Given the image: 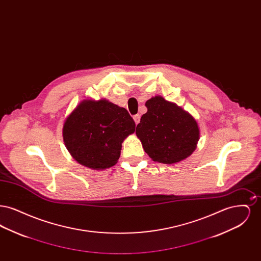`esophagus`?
<instances>
[{
	"instance_id": "esophagus-1",
	"label": "esophagus",
	"mask_w": 261,
	"mask_h": 261,
	"mask_svg": "<svg viewBox=\"0 0 261 261\" xmlns=\"http://www.w3.org/2000/svg\"><path fill=\"white\" fill-rule=\"evenodd\" d=\"M133 118H134V121H135V123L136 125L140 122V119H141V115L140 114H136V115H134L133 116Z\"/></svg>"
}]
</instances>
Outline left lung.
I'll list each match as a JSON object with an SVG mask.
<instances>
[{
	"instance_id": "left-lung-1",
	"label": "left lung",
	"mask_w": 261,
	"mask_h": 261,
	"mask_svg": "<svg viewBox=\"0 0 261 261\" xmlns=\"http://www.w3.org/2000/svg\"><path fill=\"white\" fill-rule=\"evenodd\" d=\"M148 112L137 125L136 135L153 162L172 164L190 156L199 142V126L182 108L152 97L146 101Z\"/></svg>"
}]
</instances>
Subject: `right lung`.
Returning a JSON list of instances; mask_svg holds the SVG:
<instances>
[{
  "label": "right lung",
  "instance_id": "obj_1",
  "mask_svg": "<svg viewBox=\"0 0 261 261\" xmlns=\"http://www.w3.org/2000/svg\"><path fill=\"white\" fill-rule=\"evenodd\" d=\"M135 127L124 108L105 99H84L65 119L62 136L76 162L100 170L117 162L122 142Z\"/></svg>",
  "mask_w": 261,
  "mask_h": 261
}]
</instances>
